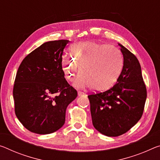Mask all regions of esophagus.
<instances>
[{
	"label": "esophagus",
	"instance_id": "esophagus-1",
	"mask_svg": "<svg viewBox=\"0 0 160 160\" xmlns=\"http://www.w3.org/2000/svg\"><path fill=\"white\" fill-rule=\"evenodd\" d=\"M85 95V93L83 92H81V91H78V96H84Z\"/></svg>",
	"mask_w": 160,
	"mask_h": 160
}]
</instances>
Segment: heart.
<instances>
[{"label": "heart", "mask_w": 160, "mask_h": 160, "mask_svg": "<svg viewBox=\"0 0 160 160\" xmlns=\"http://www.w3.org/2000/svg\"><path fill=\"white\" fill-rule=\"evenodd\" d=\"M70 51L72 56L63 55L62 65L65 78L70 82L75 80L81 67L83 73L75 81L77 87L101 92L112 87L118 79L123 58L117 48L88 41L75 44Z\"/></svg>", "instance_id": "1"}]
</instances>
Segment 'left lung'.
<instances>
[{"label": "left lung", "mask_w": 160, "mask_h": 160, "mask_svg": "<svg viewBox=\"0 0 160 160\" xmlns=\"http://www.w3.org/2000/svg\"><path fill=\"white\" fill-rule=\"evenodd\" d=\"M122 70L116 84L104 92L88 96L92 125L102 135L118 137L140 120L147 99V88L138 58L123 45Z\"/></svg>", "instance_id": "obj_1"}]
</instances>
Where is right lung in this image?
<instances>
[{"mask_svg":"<svg viewBox=\"0 0 160 160\" xmlns=\"http://www.w3.org/2000/svg\"><path fill=\"white\" fill-rule=\"evenodd\" d=\"M68 40L46 42L22 60L15 79V113L32 132L45 135L64 125L68 105L78 92L64 77L63 50Z\"/></svg>","mask_w":160,"mask_h":160,"instance_id":"obj_1","label":"right lung"}]
</instances>
